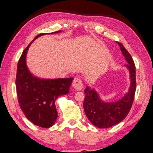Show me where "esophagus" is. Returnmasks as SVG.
<instances>
[{
  "mask_svg": "<svg viewBox=\"0 0 153 153\" xmlns=\"http://www.w3.org/2000/svg\"><path fill=\"white\" fill-rule=\"evenodd\" d=\"M72 85L75 90L77 91H80L82 90L83 88V85L82 81H81L80 79L78 78H75L73 80V82L72 83Z\"/></svg>",
  "mask_w": 153,
  "mask_h": 153,
  "instance_id": "1",
  "label": "esophagus"
}]
</instances>
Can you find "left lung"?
I'll return each mask as SVG.
<instances>
[{
  "mask_svg": "<svg viewBox=\"0 0 153 153\" xmlns=\"http://www.w3.org/2000/svg\"><path fill=\"white\" fill-rule=\"evenodd\" d=\"M120 48L127 64L125 67L129 73L130 86L128 91L121 99L106 102L101 99L94 89L87 86L85 89L83 108L90 123L99 128H109L119 124L129 113L134 101L136 91V67L131 56L123 45L117 42Z\"/></svg>",
  "mask_w": 153,
  "mask_h": 153,
  "instance_id": "left-lung-1",
  "label": "left lung"
}]
</instances>
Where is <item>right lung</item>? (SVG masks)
<instances>
[{
	"mask_svg": "<svg viewBox=\"0 0 153 153\" xmlns=\"http://www.w3.org/2000/svg\"><path fill=\"white\" fill-rule=\"evenodd\" d=\"M61 31L38 35L22 52L17 64L15 84L19 106L28 120L42 128H50L55 124L58 116L55 101L68 94L73 78L44 79L35 76L26 65V54L32 42L40 36Z\"/></svg>",
	"mask_w": 153,
	"mask_h": 153,
	"instance_id": "add662e5",
	"label": "right lung"
}]
</instances>
